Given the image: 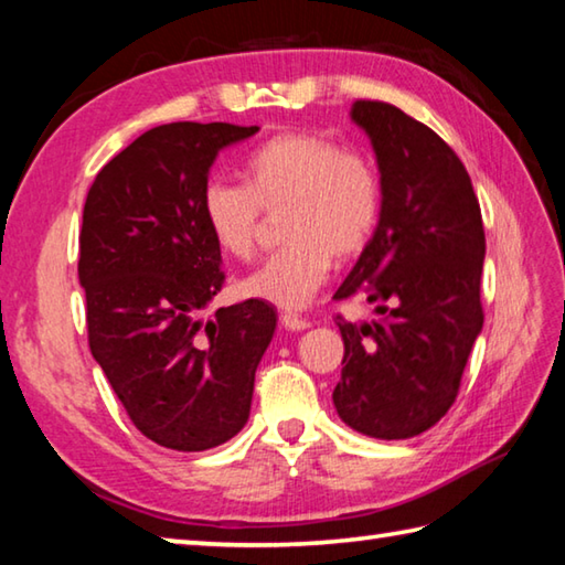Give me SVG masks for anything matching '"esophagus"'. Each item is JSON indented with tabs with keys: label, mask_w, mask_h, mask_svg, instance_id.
Wrapping results in <instances>:
<instances>
[{
	"label": "esophagus",
	"mask_w": 565,
	"mask_h": 565,
	"mask_svg": "<svg viewBox=\"0 0 565 565\" xmlns=\"http://www.w3.org/2000/svg\"><path fill=\"white\" fill-rule=\"evenodd\" d=\"M281 327L286 331H303V329H309L311 323L306 321V319H301L299 313H281Z\"/></svg>",
	"instance_id": "esophagus-1"
}]
</instances>
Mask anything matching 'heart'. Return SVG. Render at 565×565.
<instances>
[{
    "instance_id": "heart-1",
    "label": "heart",
    "mask_w": 565,
    "mask_h": 565,
    "mask_svg": "<svg viewBox=\"0 0 565 565\" xmlns=\"http://www.w3.org/2000/svg\"><path fill=\"white\" fill-rule=\"evenodd\" d=\"M384 186L374 159L311 131H284L248 154L244 186L212 181L202 216L226 256L248 262L262 214L281 216L286 246L238 281V294L279 309H303L329 279L331 264H351L376 234Z\"/></svg>"
}]
</instances>
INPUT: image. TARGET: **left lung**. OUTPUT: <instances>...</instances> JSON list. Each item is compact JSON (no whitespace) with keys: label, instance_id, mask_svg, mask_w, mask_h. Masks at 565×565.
I'll use <instances>...</instances> for the list:
<instances>
[{"label":"left lung","instance_id":"obj_1","mask_svg":"<svg viewBox=\"0 0 565 565\" xmlns=\"http://www.w3.org/2000/svg\"><path fill=\"white\" fill-rule=\"evenodd\" d=\"M351 119L374 145L384 204L376 234L333 299L376 303L379 319L337 317L343 339L333 406L353 431L411 438L454 406L483 329L481 206L456 151L394 104L359 99Z\"/></svg>","mask_w":565,"mask_h":565}]
</instances>
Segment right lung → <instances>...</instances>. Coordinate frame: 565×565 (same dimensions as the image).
Here are the masks:
<instances>
[{
    "mask_svg": "<svg viewBox=\"0 0 565 565\" xmlns=\"http://www.w3.org/2000/svg\"><path fill=\"white\" fill-rule=\"evenodd\" d=\"M259 127L161 124L104 167L87 194L79 281L92 356L131 424L174 451L242 431L254 374L274 337L269 303L202 313L222 291V248L202 216L218 151Z\"/></svg>",
    "mask_w": 565,
    "mask_h": 565,
    "instance_id": "obj_1",
    "label": "right lung"
}]
</instances>
